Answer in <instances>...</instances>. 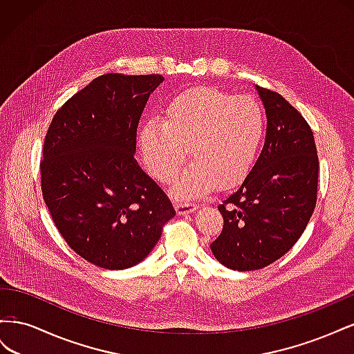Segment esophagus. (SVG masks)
Wrapping results in <instances>:
<instances>
[{
  "instance_id": "1",
  "label": "esophagus",
  "mask_w": 354,
  "mask_h": 354,
  "mask_svg": "<svg viewBox=\"0 0 354 354\" xmlns=\"http://www.w3.org/2000/svg\"><path fill=\"white\" fill-rule=\"evenodd\" d=\"M198 209V205L195 203H189V202H177L176 203V211L178 216H186V214H190Z\"/></svg>"
}]
</instances>
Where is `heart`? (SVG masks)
<instances>
[{"mask_svg":"<svg viewBox=\"0 0 354 354\" xmlns=\"http://www.w3.org/2000/svg\"><path fill=\"white\" fill-rule=\"evenodd\" d=\"M267 120L254 97H236L211 87L176 94L162 120L140 127L138 143L155 178L171 183L187 160H194L173 189L177 198H199L217 183L229 187L241 181L259 155Z\"/></svg>","mask_w":354,"mask_h":354,"instance_id":"1","label":"heart"}]
</instances>
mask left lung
I'll return each instance as SVG.
<instances>
[{
  "label": "left lung",
  "instance_id": "1",
  "mask_svg": "<svg viewBox=\"0 0 354 354\" xmlns=\"http://www.w3.org/2000/svg\"><path fill=\"white\" fill-rule=\"evenodd\" d=\"M263 102L264 147L236 190L218 205L224 224L211 243L232 270H259L301 236L317 198L319 159L313 131L279 93L255 85Z\"/></svg>",
  "mask_w": 354,
  "mask_h": 354
}]
</instances>
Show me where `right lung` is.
I'll return each mask as SVG.
<instances>
[{"instance_id":"right-lung-1","label":"right lung","mask_w":354,"mask_h":354,"mask_svg":"<svg viewBox=\"0 0 354 354\" xmlns=\"http://www.w3.org/2000/svg\"><path fill=\"white\" fill-rule=\"evenodd\" d=\"M162 81V75H102L62 106L46 136V205L71 248L102 269L143 261L176 216L134 158L138 121Z\"/></svg>"}]
</instances>
